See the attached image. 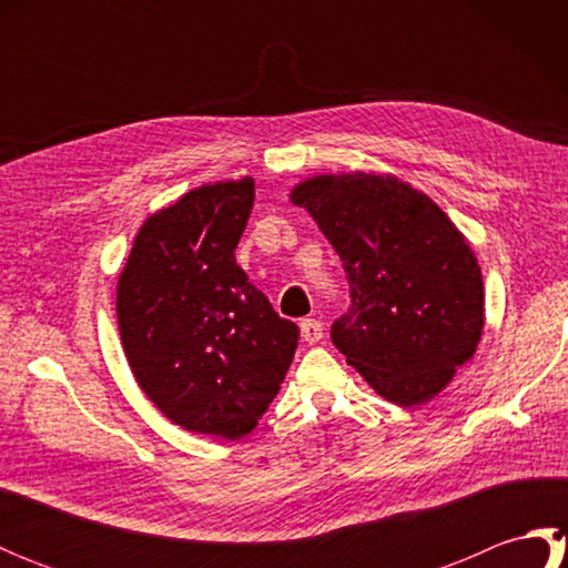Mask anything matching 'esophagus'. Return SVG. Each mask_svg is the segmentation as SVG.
I'll return each instance as SVG.
<instances>
[{"label":"esophagus","instance_id":"esophagus-1","mask_svg":"<svg viewBox=\"0 0 568 568\" xmlns=\"http://www.w3.org/2000/svg\"><path fill=\"white\" fill-rule=\"evenodd\" d=\"M300 336H303V342H307V344H317L324 336L322 322L320 320H303L300 322Z\"/></svg>","mask_w":568,"mask_h":568}]
</instances>
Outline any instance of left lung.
Returning a JSON list of instances; mask_svg holds the SVG:
<instances>
[{
  "label": "left lung",
  "mask_w": 568,
  "mask_h": 568,
  "mask_svg": "<svg viewBox=\"0 0 568 568\" xmlns=\"http://www.w3.org/2000/svg\"><path fill=\"white\" fill-rule=\"evenodd\" d=\"M291 200L344 263L352 307L332 342L348 366L395 405L439 395L484 332V277L464 234L393 175H315Z\"/></svg>",
  "instance_id": "1"
}]
</instances>
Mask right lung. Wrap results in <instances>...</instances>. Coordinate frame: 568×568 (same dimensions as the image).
Listing matches in <instances>:
<instances>
[{"instance_id": "right-lung-1", "label": "right lung", "mask_w": 568, "mask_h": 568, "mask_svg": "<svg viewBox=\"0 0 568 568\" xmlns=\"http://www.w3.org/2000/svg\"><path fill=\"white\" fill-rule=\"evenodd\" d=\"M253 178L151 214L119 275L116 320L141 390L187 432L241 439L281 390L300 329L236 265Z\"/></svg>"}]
</instances>
